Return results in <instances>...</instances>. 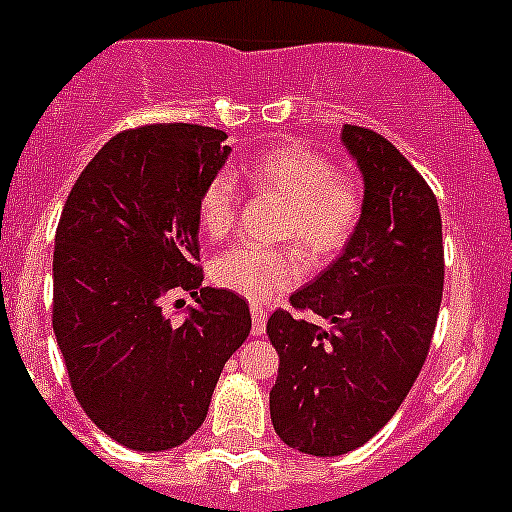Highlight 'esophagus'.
Segmentation results:
<instances>
[{
	"mask_svg": "<svg viewBox=\"0 0 512 512\" xmlns=\"http://www.w3.org/2000/svg\"><path fill=\"white\" fill-rule=\"evenodd\" d=\"M250 313H252V336H262V333H265V326H267L265 308L257 303H252Z\"/></svg>",
	"mask_w": 512,
	"mask_h": 512,
	"instance_id": "esophagus-1",
	"label": "esophagus"
}]
</instances>
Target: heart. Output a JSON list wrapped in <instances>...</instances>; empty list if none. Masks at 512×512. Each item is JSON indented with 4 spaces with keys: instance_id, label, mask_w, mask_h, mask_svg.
<instances>
[{
    "instance_id": "obj_1",
    "label": "heart",
    "mask_w": 512,
    "mask_h": 512,
    "mask_svg": "<svg viewBox=\"0 0 512 512\" xmlns=\"http://www.w3.org/2000/svg\"><path fill=\"white\" fill-rule=\"evenodd\" d=\"M250 186L288 204L280 237L298 240L310 257L331 260L346 250L364 217V189L338 174L331 156L303 141L262 148L245 166ZM199 229L224 240L237 217V191L227 174H214L199 194ZM308 260L295 245H234L209 267L212 283L250 300H272L298 285Z\"/></svg>"
}]
</instances>
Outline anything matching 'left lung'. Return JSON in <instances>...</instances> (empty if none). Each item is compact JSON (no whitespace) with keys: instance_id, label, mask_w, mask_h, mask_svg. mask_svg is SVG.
<instances>
[{"instance_id":"obj_1","label":"left lung","mask_w":512,"mask_h":512,"mask_svg":"<svg viewBox=\"0 0 512 512\" xmlns=\"http://www.w3.org/2000/svg\"><path fill=\"white\" fill-rule=\"evenodd\" d=\"M364 174V217L341 257L275 310L267 336L280 356L272 427L288 447L336 457L369 442L401 407L429 353L444 285L437 197L399 148L343 126Z\"/></svg>"}]
</instances>
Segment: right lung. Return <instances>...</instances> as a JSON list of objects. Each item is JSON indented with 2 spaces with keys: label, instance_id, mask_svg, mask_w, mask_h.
Returning <instances> with one entry per match:
<instances>
[{
  "label": "right lung",
  "instance_id": "right-lung-1",
  "mask_svg": "<svg viewBox=\"0 0 512 512\" xmlns=\"http://www.w3.org/2000/svg\"><path fill=\"white\" fill-rule=\"evenodd\" d=\"M224 138L194 123L118 133L57 224L52 331L83 412L128 450H171L197 432L250 336L245 298L199 288V194L232 151ZM176 287L198 298L184 324L160 310Z\"/></svg>",
  "mask_w": 512,
  "mask_h": 512
}]
</instances>
